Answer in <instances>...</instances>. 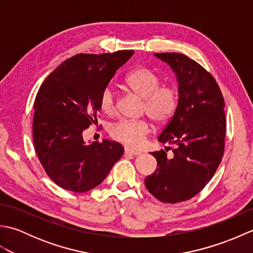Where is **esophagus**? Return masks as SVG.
I'll list each match as a JSON object with an SVG mask.
<instances>
[{"label":"esophagus","instance_id":"esophagus-1","mask_svg":"<svg viewBox=\"0 0 253 253\" xmlns=\"http://www.w3.org/2000/svg\"><path fill=\"white\" fill-rule=\"evenodd\" d=\"M125 153L128 155H139L141 152L139 150H133L130 148H125Z\"/></svg>","mask_w":253,"mask_h":253}]
</instances>
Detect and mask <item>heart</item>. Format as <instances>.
<instances>
[{"mask_svg": "<svg viewBox=\"0 0 253 253\" xmlns=\"http://www.w3.org/2000/svg\"><path fill=\"white\" fill-rule=\"evenodd\" d=\"M124 85L143 99L142 112L159 125L168 123L178 109L179 93L174 85L161 84V78L152 69L138 67L126 75ZM103 112L112 114L116 107L115 91L111 85L103 89L100 96ZM111 136L129 147H138L150 132L146 120H122L111 127Z\"/></svg>", "mask_w": 253, "mask_h": 253, "instance_id": "obj_1", "label": "heart"}]
</instances>
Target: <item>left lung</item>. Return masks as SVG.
I'll list each match as a JSON object with an SVG mask.
<instances>
[{"label": "left lung", "instance_id": "1", "mask_svg": "<svg viewBox=\"0 0 253 253\" xmlns=\"http://www.w3.org/2000/svg\"><path fill=\"white\" fill-rule=\"evenodd\" d=\"M177 75L179 104L158 140L173 147L151 152L159 168L144 184L158 200L178 203L198 195L221 163L225 149V102L216 80L180 53H155Z\"/></svg>", "mask_w": 253, "mask_h": 253}]
</instances>
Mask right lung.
<instances>
[{
    "mask_svg": "<svg viewBox=\"0 0 253 253\" xmlns=\"http://www.w3.org/2000/svg\"><path fill=\"white\" fill-rule=\"evenodd\" d=\"M132 54V50L77 54L55 68L38 91L32 123L35 149L47 176L63 189H93L123 157L121 143L104 139L87 144L83 132L98 123L102 91Z\"/></svg>",
    "mask_w": 253,
    "mask_h": 253,
    "instance_id": "right-lung-1",
    "label": "right lung"
}]
</instances>
